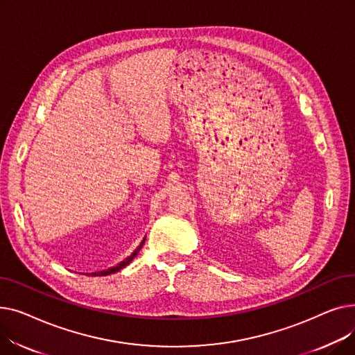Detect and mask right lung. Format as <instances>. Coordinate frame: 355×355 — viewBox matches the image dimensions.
Returning <instances> with one entry per match:
<instances>
[{"mask_svg":"<svg viewBox=\"0 0 355 355\" xmlns=\"http://www.w3.org/2000/svg\"><path fill=\"white\" fill-rule=\"evenodd\" d=\"M144 243H145V239L141 241V245L130 253V256H128L125 260H122L121 263H118L116 266H114V268H109V269H105V270H99V272H92V273H86L87 276H106V275H112V273H116L118 270H121V269H123L125 266H128L130 262H132V259L139 253V250H141V248L144 246Z\"/></svg>","mask_w":355,"mask_h":355,"instance_id":"add662e5","label":"right lung"}]
</instances>
